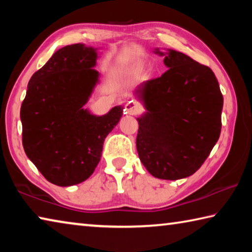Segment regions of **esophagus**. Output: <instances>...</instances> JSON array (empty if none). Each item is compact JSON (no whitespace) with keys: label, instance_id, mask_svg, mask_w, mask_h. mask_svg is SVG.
Returning a JSON list of instances; mask_svg holds the SVG:
<instances>
[{"label":"esophagus","instance_id":"obj_1","mask_svg":"<svg viewBox=\"0 0 252 252\" xmlns=\"http://www.w3.org/2000/svg\"><path fill=\"white\" fill-rule=\"evenodd\" d=\"M139 111H140V104L135 101H129L125 105V113L126 114H130V116H133V114L138 113Z\"/></svg>","mask_w":252,"mask_h":252}]
</instances>
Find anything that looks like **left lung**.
I'll use <instances>...</instances> for the list:
<instances>
[{
	"instance_id": "1",
	"label": "left lung",
	"mask_w": 252,
	"mask_h": 252,
	"mask_svg": "<svg viewBox=\"0 0 252 252\" xmlns=\"http://www.w3.org/2000/svg\"><path fill=\"white\" fill-rule=\"evenodd\" d=\"M168 70L134 90L144 111L136 150L153 177L187 178L201 167L218 141L223 97L210 67L171 49L162 52Z\"/></svg>"
}]
</instances>
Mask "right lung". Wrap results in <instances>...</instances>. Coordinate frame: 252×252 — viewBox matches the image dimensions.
<instances>
[{
    "instance_id": "obj_1",
    "label": "right lung",
    "mask_w": 252,
    "mask_h": 252,
    "mask_svg": "<svg viewBox=\"0 0 252 252\" xmlns=\"http://www.w3.org/2000/svg\"><path fill=\"white\" fill-rule=\"evenodd\" d=\"M97 58L92 46L66 45L29 81L20 112L23 148L53 185L87 180L99 163L104 139L122 117V105L104 116L84 109L100 81Z\"/></svg>"
}]
</instances>
